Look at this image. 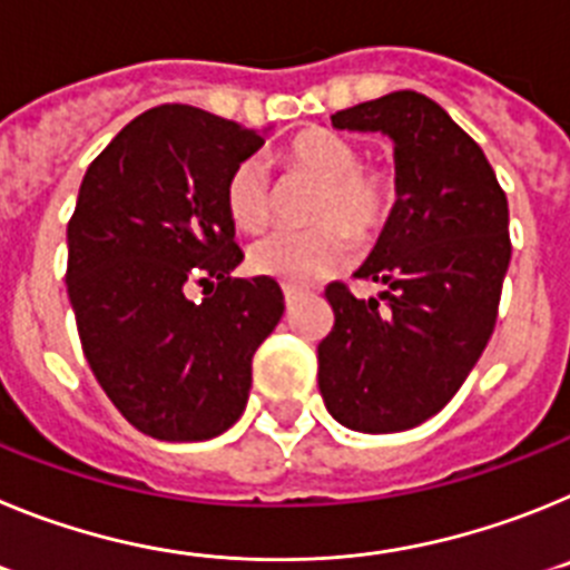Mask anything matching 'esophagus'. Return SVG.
Segmentation results:
<instances>
[{
	"mask_svg": "<svg viewBox=\"0 0 570 570\" xmlns=\"http://www.w3.org/2000/svg\"><path fill=\"white\" fill-rule=\"evenodd\" d=\"M296 302H299V291L296 288H285V308H294Z\"/></svg>",
	"mask_w": 570,
	"mask_h": 570,
	"instance_id": "obj_1",
	"label": "esophagus"
}]
</instances>
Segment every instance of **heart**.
I'll use <instances>...</instances> for the list:
<instances>
[{
  "label": "heart",
  "instance_id": "obj_1",
  "mask_svg": "<svg viewBox=\"0 0 570 570\" xmlns=\"http://www.w3.org/2000/svg\"><path fill=\"white\" fill-rule=\"evenodd\" d=\"M291 176L316 183L308 219L316 228L276 230L250 248V268L285 285H305L336 274L351 259L356 239H371L387 225L400 203L402 185L394 165L362 163L354 139L328 128H308L279 154ZM228 219L245 234H259L274 216V185L265 165L245 159L225 183Z\"/></svg>",
  "mask_w": 570,
  "mask_h": 570
}]
</instances>
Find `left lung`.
I'll list each match as a JSON object with an SVG mask.
<instances>
[{
  "instance_id": "8db88e82",
  "label": "left lung",
  "mask_w": 570,
  "mask_h": 570,
  "mask_svg": "<svg viewBox=\"0 0 570 570\" xmlns=\"http://www.w3.org/2000/svg\"><path fill=\"white\" fill-rule=\"evenodd\" d=\"M340 130L394 139L400 203L356 271L380 299L325 288L334 328L320 342V391L336 422L365 434L440 414L497 325L511 262L508 199L471 136L416 90L336 110Z\"/></svg>"
}]
</instances>
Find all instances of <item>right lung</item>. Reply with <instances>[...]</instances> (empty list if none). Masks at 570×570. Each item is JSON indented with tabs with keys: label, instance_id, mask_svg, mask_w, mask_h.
Segmentation results:
<instances>
[{
	"label": "right lung",
	"instance_id": "right-lung-1",
	"mask_svg": "<svg viewBox=\"0 0 570 570\" xmlns=\"http://www.w3.org/2000/svg\"><path fill=\"white\" fill-rule=\"evenodd\" d=\"M262 142L203 108L159 105L110 139L79 188L65 282L85 360L154 440L228 431L248 402L256 347L285 311L271 276H230L242 250L225 183ZM194 284L199 303L187 296Z\"/></svg>",
	"mask_w": 570,
	"mask_h": 570
}]
</instances>
